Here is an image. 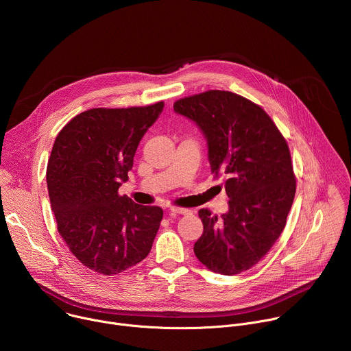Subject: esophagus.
<instances>
[{"label":"esophagus","instance_id":"34e87169","mask_svg":"<svg viewBox=\"0 0 351 351\" xmlns=\"http://www.w3.org/2000/svg\"><path fill=\"white\" fill-rule=\"evenodd\" d=\"M187 214H190V210L179 208V207H171L169 208V215H187Z\"/></svg>","mask_w":351,"mask_h":351}]
</instances>
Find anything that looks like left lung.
<instances>
[{
  "label": "left lung",
  "instance_id": "left-lung-1",
  "mask_svg": "<svg viewBox=\"0 0 351 351\" xmlns=\"http://www.w3.org/2000/svg\"><path fill=\"white\" fill-rule=\"evenodd\" d=\"M173 110L203 132L211 172L226 175L229 210L221 218L198 211L204 232L194 254L213 272L237 275L265 257L285 229L295 193L287 143L261 107L230 91L186 97Z\"/></svg>",
  "mask_w": 351,
  "mask_h": 351
}]
</instances>
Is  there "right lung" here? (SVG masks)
I'll list each match as a JSON object with an SVG mask.
<instances>
[{"mask_svg": "<svg viewBox=\"0 0 351 351\" xmlns=\"http://www.w3.org/2000/svg\"><path fill=\"white\" fill-rule=\"evenodd\" d=\"M164 103L93 108L58 133L47 165V187L58 232L87 268L117 275L143 261L160 229L162 210L138 206L118 189L137 145Z\"/></svg>", "mask_w": 351, "mask_h": 351, "instance_id": "obj_1", "label": "right lung"}]
</instances>
